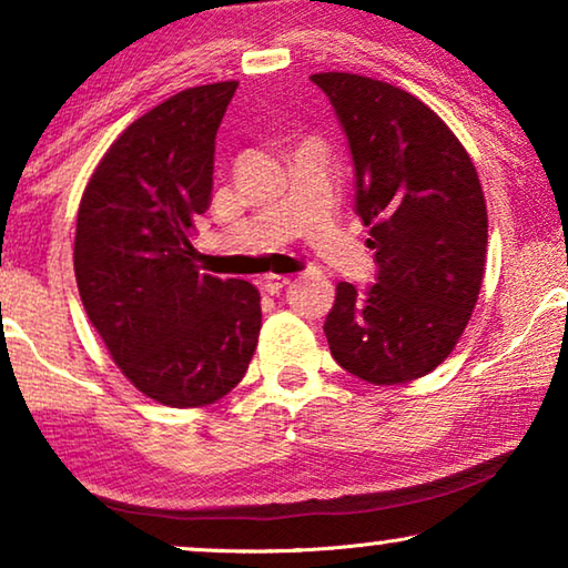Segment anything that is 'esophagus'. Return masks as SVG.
Listing matches in <instances>:
<instances>
[{
	"instance_id": "obj_1",
	"label": "esophagus",
	"mask_w": 568,
	"mask_h": 568,
	"mask_svg": "<svg viewBox=\"0 0 568 568\" xmlns=\"http://www.w3.org/2000/svg\"><path fill=\"white\" fill-rule=\"evenodd\" d=\"M261 284L268 294H278V292H284L286 286H290V276H274V274H271V276H263Z\"/></svg>"
}]
</instances>
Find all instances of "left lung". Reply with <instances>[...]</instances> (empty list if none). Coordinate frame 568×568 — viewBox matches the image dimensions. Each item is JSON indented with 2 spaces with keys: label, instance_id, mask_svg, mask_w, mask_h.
I'll list each match as a JSON object with an SVG mask.
<instances>
[{
  "label": "left lung",
  "instance_id": "left-lung-1",
  "mask_svg": "<svg viewBox=\"0 0 568 568\" xmlns=\"http://www.w3.org/2000/svg\"><path fill=\"white\" fill-rule=\"evenodd\" d=\"M331 100L354 165V212L377 276L336 286L325 338L372 385L424 377L447 359L476 307L486 266V201L457 136L422 100L346 72L310 77Z\"/></svg>",
  "mask_w": 568,
  "mask_h": 568
}]
</instances>
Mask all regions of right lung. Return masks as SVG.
I'll use <instances>...</instances> for the list:
<instances>
[{"mask_svg":"<svg viewBox=\"0 0 568 568\" xmlns=\"http://www.w3.org/2000/svg\"><path fill=\"white\" fill-rule=\"evenodd\" d=\"M235 90L201 84L139 115L100 160L77 214L74 274L90 323L134 387L173 408L227 395L261 333L258 290L201 274L191 245Z\"/></svg>","mask_w":568,"mask_h":568,"instance_id":"add662e5","label":"right lung"}]
</instances>
